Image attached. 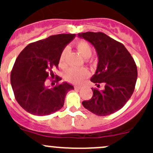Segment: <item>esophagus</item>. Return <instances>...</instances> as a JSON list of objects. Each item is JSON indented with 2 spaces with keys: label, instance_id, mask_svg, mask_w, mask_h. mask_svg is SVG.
<instances>
[{
  "label": "esophagus",
  "instance_id": "obj_1",
  "mask_svg": "<svg viewBox=\"0 0 153 153\" xmlns=\"http://www.w3.org/2000/svg\"><path fill=\"white\" fill-rule=\"evenodd\" d=\"M74 87H75V89H81L84 87V86L83 85H75Z\"/></svg>",
  "mask_w": 153,
  "mask_h": 153
}]
</instances>
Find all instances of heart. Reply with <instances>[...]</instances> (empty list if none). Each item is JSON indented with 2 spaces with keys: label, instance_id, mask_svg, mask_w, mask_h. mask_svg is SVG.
<instances>
[{
  "label": "heart",
  "instance_id": "obj_1",
  "mask_svg": "<svg viewBox=\"0 0 153 153\" xmlns=\"http://www.w3.org/2000/svg\"><path fill=\"white\" fill-rule=\"evenodd\" d=\"M78 52L84 57V58H88L92 55V49L91 46L87 42L84 41H78L75 43ZM67 49H64L61 52L59 58V64L61 67H64L66 64V59H67ZM89 72L85 68L82 69H75L71 68L68 69L65 73V79L69 82L72 84H80L82 82L86 77L89 76Z\"/></svg>",
  "mask_w": 153,
  "mask_h": 153
}]
</instances>
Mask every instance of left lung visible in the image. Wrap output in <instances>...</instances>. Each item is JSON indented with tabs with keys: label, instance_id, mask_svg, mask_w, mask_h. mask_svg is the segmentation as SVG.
Segmentation results:
<instances>
[{
	"label": "left lung",
	"instance_id": "1",
	"mask_svg": "<svg viewBox=\"0 0 153 153\" xmlns=\"http://www.w3.org/2000/svg\"><path fill=\"white\" fill-rule=\"evenodd\" d=\"M78 36L90 42L98 53V67L90 81L97 87L104 85L103 89L92 88V97L83 101V106L99 116L111 115L132 96L138 77L136 64L124 44L103 32H87Z\"/></svg>",
	"mask_w": 153,
	"mask_h": 153
}]
</instances>
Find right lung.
I'll list each match as a JSON object with an SVG mask.
<instances>
[{"label":"right lung","mask_w":153,"mask_h":153,"mask_svg":"<svg viewBox=\"0 0 153 153\" xmlns=\"http://www.w3.org/2000/svg\"><path fill=\"white\" fill-rule=\"evenodd\" d=\"M75 35H51L31 43L19 54L11 71L10 81L15 99L27 112L43 116L63 107L67 92L74 87L67 82L59 84L61 78L54 75L52 69L58 68L61 52ZM48 78L52 84L56 83L54 88L45 85Z\"/></svg>","instance_id":"1"}]
</instances>
